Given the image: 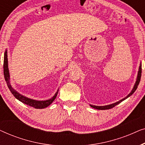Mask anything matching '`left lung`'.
Segmentation results:
<instances>
[{
	"instance_id": "1",
	"label": "left lung",
	"mask_w": 145,
	"mask_h": 145,
	"mask_svg": "<svg viewBox=\"0 0 145 145\" xmlns=\"http://www.w3.org/2000/svg\"><path fill=\"white\" fill-rule=\"evenodd\" d=\"M141 72H142V69H141V63H140V65H139V68H138V74H137V79H136V81H135V85L133 86V88L132 90L131 91V92L126 97H125L124 98L121 99V100H120V101H118V102H116L114 103V104H109V105H106V106H94V105H91L90 104V107H92V108H94V109H96V110H109V109H111L112 108H114L117 105L120 104L123 101L126 100L127 98H128L129 97L131 96V95L133 94V93L135 92V90H137V88L138 87V85L139 84L140 82V77H141Z\"/></svg>"
}]
</instances>
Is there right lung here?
Masks as SVG:
<instances>
[{
	"instance_id": "right-lung-1",
	"label": "right lung",
	"mask_w": 145,
	"mask_h": 145,
	"mask_svg": "<svg viewBox=\"0 0 145 145\" xmlns=\"http://www.w3.org/2000/svg\"><path fill=\"white\" fill-rule=\"evenodd\" d=\"M3 69H4V75H5V81L7 82V86L8 87L9 90L12 92V94H13V96L15 97L17 100L20 101L21 102L24 103V104L28 105V106L31 107H33V108L36 109H43L48 107L49 105L52 104V102L55 100V99L56 98L58 94L59 89L55 93L54 96L52 98L49 99V100H33V99L29 98L26 96H23L21 94H20L19 92H18L15 89H14L11 86L10 84V72H9V69H8V52L7 49H6L5 55H4V65H3Z\"/></svg>"
}]
</instances>
